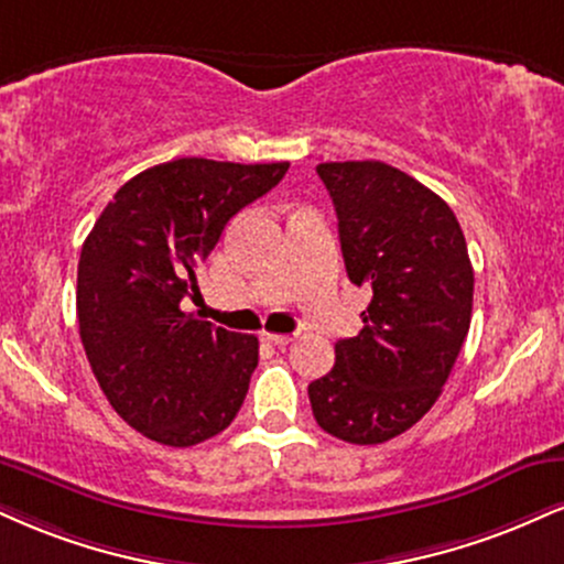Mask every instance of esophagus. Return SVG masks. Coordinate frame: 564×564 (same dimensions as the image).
Instances as JSON below:
<instances>
[{"mask_svg": "<svg viewBox=\"0 0 564 564\" xmlns=\"http://www.w3.org/2000/svg\"><path fill=\"white\" fill-rule=\"evenodd\" d=\"M264 341L275 344V347H289L291 341H294V336H286V334H262Z\"/></svg>", "mask_w": 564, "mask_h": 564, "instance_id": "34e87169", "label": "esophagus"}]
</instances>
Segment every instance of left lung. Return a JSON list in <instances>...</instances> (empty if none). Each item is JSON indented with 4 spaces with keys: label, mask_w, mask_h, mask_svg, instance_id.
I'll return each instance as SVG.
<instances>
[{
    "label": "left lung",
    "mask_w": 564,
    "mask_h": 564,
    "mask_svg": "<svg viewBox=\"0 0 564 564\" xmlns=\"http://www.w3.org/2000/svg\"><path fill=\"white\" fill-rule=\"evenodd\" d=\"M347 275L370 286L362 330L310 383L317 425L349 444H383L436 404L470 330L473 264L452 207L378 160L323 162Z\"/></svg>",
    "instance_id": "obj_1"
}]
</instances>
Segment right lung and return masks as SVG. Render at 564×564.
Instances as JSON below:
<instances>
[{
  "instance_id": "add662e5",
  "label": "right lung",
  "mask_w": 564,
  "mask_h": 564,
  "mask_svg": "<svg viewBox=\"0 0 564 564\" xmlns=\"http://www.w3.org/2000/svg\"><path fill=\"white\" fill-rule=\"evenodd\" d=\"M289 162L181 158L118 188L78 260V328L112 410L165 446L226 431L257 368V336L181 312L226 223L278 186Z\"/></svg>"
}]
</instances>
